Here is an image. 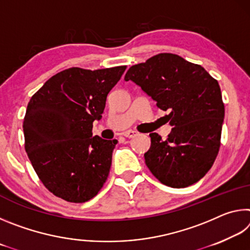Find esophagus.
Returning <instances> with one entry per match:
<instances>
[{
  "label": "esophagus",
  "instance_id": "34e87169",
  "mask_svg": "<svg viewBox=\"0 0 250 250\" xmlns=\"http://www.w3.org/2000/svg\"><path fill=\"white\" fill-rule=\"evenodd\" d=\"M137 134L138 133L135 132V131H132V130H129V131H125V132H124V135L125 138H134Z\"/></svg>",
  "mask_w": 250,
  "mask_h": 250
}]
</instances>
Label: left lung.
I'll return each instance as SVG.
<instances>
[{
    "mask_svg": "<svg viewBox=\"0 0 250 250\" xmlns=\"http://www.w3.org/2000/svg\"><path fill=\"white\" fill-rule=\"evenodd\" d=\"M125 80H132L164 111L171 133L163 140L150 133L146 167L161 183L186 188L200 181L214 164L221 146L225 107L221 87L201 65L179 55L161 53L131 66Z\"/></svg>",
    "mask_w": 250,
    "mask_h": 250,
    "instance_id": "1",
    "label": "left lung"
}]
</instances>
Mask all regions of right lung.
<instances>
[{"label":"right lung","instance_id":"add662e5","mask_svg":"<svg viewBox=\"0 0 250 250\" xmlns=\"http://www.w3.org/2000/svg\"><path fill=\"white\" fill-rule=\"evenodd\" d=\"M126 66L71 67L54 75L32 96L24 117L25 151L37 176L55 196L84 203L103 188L117 140L92 137L107 96Z\"/></svg>","mask_w":250,"mask_h":250}]
</instances>
